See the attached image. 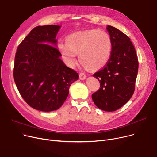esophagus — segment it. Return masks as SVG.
Instances as JSON below:
<instances>
[{
    "label": "esophagus",
    "mask_w": 157,
    "mask_h": 157,
    "mask_svg": "<svg viewBox=\"0 0 157 157\" xmlns=\"http://www.w3.org/2000/svg\"><path fill=\"white\" fill-rule=\"evenodd\" d=\"M79 76L80 79H81V80H83V79H86V74H85L84 72H79Z\"/></svg>",
    "instance_id": "34e87169"
}]
</instances>
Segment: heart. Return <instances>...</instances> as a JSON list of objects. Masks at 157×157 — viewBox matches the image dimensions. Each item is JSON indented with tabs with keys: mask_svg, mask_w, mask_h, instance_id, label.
<instances>
[{
	"mask_svg": "<svg viewBox=\"0 0 157 157\" xmlns=\"http://www.w3.org/2000/svg\"><path fill=\"white\" fill-rule=\"evenodd\" d=\"M59 49L71 67L76 63V54H79L81 63L90 70L97 71L104 67L110 59L112 40L104 30L79 31L69 35L66 43L60 42Z\"/></svg>",
	"mask_w": 157,
	"mask_h": 157,
	"instance_id": "obj_1",
	"label": "heart"
}]
</instances>
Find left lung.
<instances>
[{
  "mask_svg": "<svg viewBox=\"0 0 157 157\" xmlns=\"http://www.w3.org/2000/svg\"><path fill=\"white\" fill-rule=\"evenodd\" d=\"M112 40L110 59L102 69L93 74L100 88L92 95L94 104L105 111H114L125 105L135 90L139 62L130 39L124 33L108 25Z\"/></svg>",
  "mask_w": 157,
  "mask_h": 157,
  "instance_id": "left-lung-1",
  "label": "left lung"
}]
</instances>
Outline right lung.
<instances>
[{
	"label": "right lung",
	"instance_id": "1",
	"mask_svg": "<svg viewBox=\"0 0 157 157\" xmlns=\"http://www.w3.org/2000/svg\"><path fill=\"white\" fill-rule=\"evenodd\" d=\"M60 28L54 25L34 28L18 46L15 55L16 87L27 104L41 111L60 108L71 85L79 78L76 71L62 61L55 47Z\"/></svg>",
	"mask_w": 157,
	"mask_h": 157
}]
</instances>
